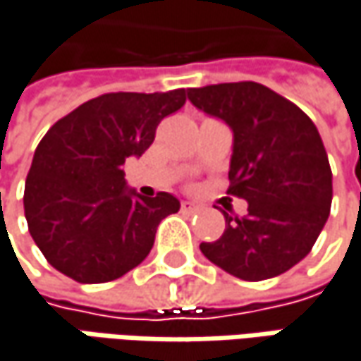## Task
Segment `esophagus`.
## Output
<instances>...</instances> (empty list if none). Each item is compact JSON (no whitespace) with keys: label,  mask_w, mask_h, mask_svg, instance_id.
<instances>
[{"label":"esophagus","mask_w":361,"mask_h":361,"mask_svg":"<svg viewBox=\"0 0 361 361\" xmlns=\"http://www.w3.org/2000/svg\"><path fill=\"white\" fill-rule=\"evenodd\" d=\"M198 208H200V206H198V204H194V202H190V200L181 202V210H183V212H196Z\"/></svg>","instance_id":"34e87169"}]
</instances>
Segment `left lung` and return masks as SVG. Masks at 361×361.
I'll return each mask as SVG.
<instances>
[{"mask_svg": "<svg viewBox=\"0 0 361 361\" xmlns=\"http://www.w3.org/2000/svg\"><path fill=\"white\" fill-rule=\"evenodd\" d=\"M188 99L231 128L228 192L247 200V216L223 212V237L200 251L247 282L284 274L310 253L329 219L333 183L317 126L255 81L192 87Z\"/></svg>", "mask_w": 361, "mask_h": 361, "instance_id": "1", "label": "left lung"}]
</instances>
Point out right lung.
Here are the masks:
<instances>
[{"label": "right lung", "instance_id": "add662e5", "mask_svg": "<svg viewBox=\"0 0 361 361\" xmlns=\"http://www.w3.org/2000/svg\"><path fill=\"white\" fill-rule=\"evenodd\" d=\"M185 90L94 97L61 118L34 151L24 212L47 262L81 284L116 280L155 243L159 223L180 210L167 192L145 198L128 188L122 165L140 157Z\"/></svg>", "mask_w": 361, "mask_h": 361}]
</instances>
